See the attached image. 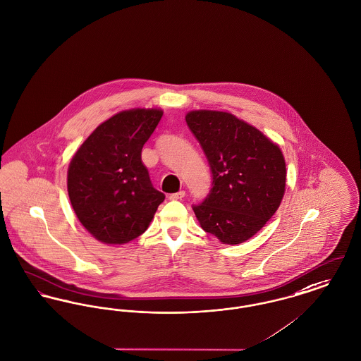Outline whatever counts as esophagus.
<instances>
[{
    "label": "esophagus",
    "mask_w": 361,
    "mask_h": 361,
    "mask_svg": "<svg viewBox=\"0 0 361 361\" xmlns=\"http://www.w3.org/2000/svg\"><path fill=\"white\" fill-rule=\"evenodd\" d=\"M184 196H185V192H176V193H171V195H169V199L170 200H181Z\"/></svg>",
    "instance_id": "34e87169"
}]
</instances>
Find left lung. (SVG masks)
Returning <instances> with one entry per match:
<instances>
[{
	"instance_id": "1",
	"label": "left lung",
	"mask_w": 361,
	"mask_h": 361,
	"mask_svg": "<svg viewBox=\"0 0 361 361\" xmlns=\"http://www.w3.org/2000/svg\"><path fill=\"white\" fill-rule=\"evenodd\" d=\"M185 121L212 174L207 197L193 206L204 232L222 244H241L276 214L285 193L282 151L259 129L226 111L192 110Z\"/></svg>"
}]
</instances>
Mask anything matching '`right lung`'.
I'll list each match as a JSON object with an SVG mask.
<instances>
[{"instance_id": "obj_1", "label": "right lung", "mask_w": 361, "mask_h": 361, "mask_svg": "<svg viewBox=\"0 0 361 361\" xmlns=\"http://www.w3.org/2000/svg\"><path fill=\"white\" fill-rule=\"evenodd\" d=\"M162 114L161 109L120 111L97 128L71 159V204L101 243L120 245L145 233L165 199L142 162V149Z\"/></svg>"}]
</instances>
